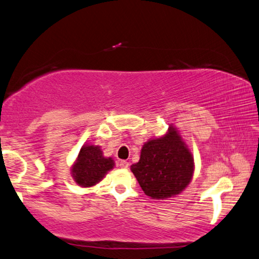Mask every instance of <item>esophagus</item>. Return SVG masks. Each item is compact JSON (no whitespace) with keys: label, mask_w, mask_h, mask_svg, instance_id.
<instances>
[{"label":"esophagus","mask_w":259,"mask_h":259,"mask_svg":"<svg viewBox=\"0 0 259 259\" xmlns=\"http://www.w3.org/2000/svg\"><path fill=\"white\" fill-rule=\"evenodd\" d=\"M118 165L120 166V168L126 169V168H128V162L125 161V160H121V161L118 162Z\"/></svg>","instance_id":"34e87169"}]
</instances>
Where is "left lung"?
Instances as JSON below:
<instances>
[{
	"mask_svg": "<svg viewBox=\"0 0 259 259\" xmlns=\"http://www.w3.org/2000/svg\"><path fill=\"white\" fill-rule=\"evenodd\" d=\"M193 157L188 147L170 127L162 138L143 145L140 160L131 166L147 196L165 199L181 193L193 174Z\"/></svg>",
	"mask_w": 259,
	"mask_h": 259,
	"instance_id": "8db88e82",
	"label": "left lung"
}]
</instances>
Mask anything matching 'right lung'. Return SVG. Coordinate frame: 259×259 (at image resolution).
<instances>
[{
	"label": "right lung",
	"instance_id": "right-lung-1",
	"mask_svg": "<svg viewBox=\"0 0 259 259\" xmlns=\"http://www.w3.org/2000/svg\"><path fill=\"white\" fill-rule=\"evenodd\" d=\"M113 165L112 158L103 156L98 146H84L79 150L77 160L71 168V175L78 185L89 188L102 181Z\"/></svg>",
	"mask_w": 259,
	"mask_h": 259
}]
</instances>
